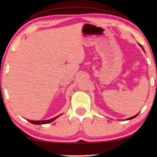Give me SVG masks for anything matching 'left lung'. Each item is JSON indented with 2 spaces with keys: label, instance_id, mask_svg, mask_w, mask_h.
<instances>
[{
  "label": "left lung",
  "instance_id": "obj_1",
  "mask_svg": "<svg viewBox=\"0 0 157 157\" xmlns=\"http://www.w3.org/2000/svg\"><path fill=\"white\" fill-rule=\"evenodd\" d=\"M141 46V45H140ZM142 48H143V50H144V48H143L142 47ZM138 114H137V115H134V117H129V118H128V119H127V120H129V119H132L133 118H135L136 117H137V115H138Z\"/></svg>",
  "mask_w": 157,
  "mask_h": 157
}]
</instances>
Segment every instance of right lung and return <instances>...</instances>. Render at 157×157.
I'll return each mask as SVG.
<instances>
[{"label":"right lung","mask_w":157,"mask_h":157,"mask_svg":"<svg viewBox=\"0 0 157 157\" xmlns=\"http://www.w3.org/2000/svg\"><path fill=\"white\" fill-rule=\"evenodd\" d=\"M59 115L58 116L52 118V119H48V120H44V121H32V120H29L28 119V121L29 122H30L31 123H33V124H35V125H42V124H46V123H51L52 121H54L55 119H56L57 117H59L61 115Z\"/></svg>","instance_id":"1"}]
</instances>
